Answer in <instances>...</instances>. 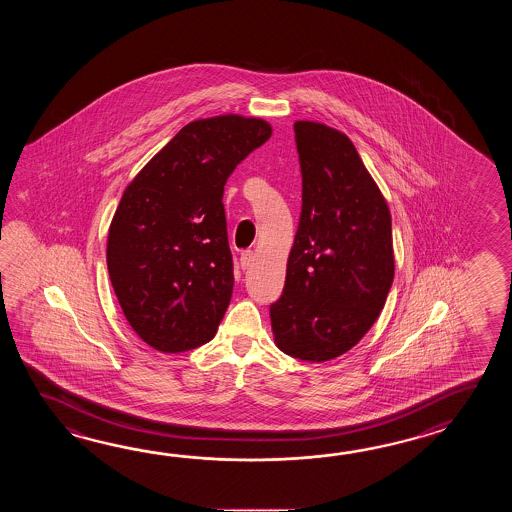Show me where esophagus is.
<instances>
[{
    "mask_svg": "<svg viewBox=\"0 0 512 512\" xmlns=\"http://www.w3.org/2000/svg\"><path fill=\"white\" fill-rule=\"evenodd\" d=\"M241 269L245 271V269H249L252 267V263H254V252L252 251H243L241 252Z\"/></svg>",
    "mask_w": 512,
    "mask_h": 512,
    "instance_id": "1",
    "label": "esophagus"
}]
</instances>
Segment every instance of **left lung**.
Returning <instances> with one entry per match:
<instances>
[{
	"mask_svg": "<svg viewBox=\"0 0 512 512\" xmlns=\"http://www.w3.org/2000/svg\"><path fill=\"white\" fill-rule=\"evenodd\" d=\"M302 214L285 287L271 305L276 346L326 362L364 337L381 315L395 272L392 214L348 135L294 122Z\"/></svg>",
	"mask_w": 512,
	"mask_h": 512,
	"instance_id": "8db88e82",
	"label": "left lung"
}]
</instances>
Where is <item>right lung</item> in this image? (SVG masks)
I'll return each mask as SVG.
<instances>
[{"label":"right lung","mask_w":512,"mask_h":512,"mask_svg":"<svg viewBox=\"0 0 512 512\" xmlns=\"http://www.w3.org/2000/svg\"><path fill=\"white\" fill-rule=\"evenodd\" d=\"M271 133L232 113L194 120L124 190L109 225V280L152 348L181 353L216 335L234 287L223 186Z\"/></svg>","instance_id":"obj_1"}]
</instances>
